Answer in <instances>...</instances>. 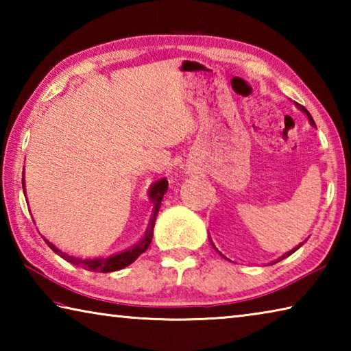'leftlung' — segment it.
<instances>
[{
	"mask_svg": "<svg viewBox=\"0 0 351 351\" xmlns=\"http://www.w3.org/2000/svg\"><path fill=\"white\" fill-rule=\"evenodd\" d=\"M297 108H300V111H304V112H305V114L308 116V119H310L311 125H313V127H316V123H314V121H313V117H311V114H310V112H308V111H306V108H305V106H302V105H299V104H297ZM212 246H213V245H212ZM300 246H302V243H300V245H299V246H297V247H294V249H293V251H289V252H287V254H285V255H283V257H282V258H278L277 261H280V260H283L285 257H289V255H291V254H293V252H295V251H297V249H299ZM213 247H215V246H213ZM215 249H217V247H215ZM217 251H218V249H217ZM219 255H221V257H224V255H223L221 252H219ZM224 258H226V257H224ZM228 260H229V258H228ZM277 261H274V263H277Z\"/></svg>",
	"mask_w": 351,
	"mask_h": 351,
	"instance_id": "obj_1",
	"label": "left lung"
}]
</instances>
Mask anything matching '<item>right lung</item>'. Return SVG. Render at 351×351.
<instances>
[{
    "instance_id": "1",
    "label": "right lung",
    "mask_w": 351,
    "mask_h": 351,
    "mask_svg": "<svg viewBox=\"0 0 351 351\" xmlns=\"http://www.w3.org/2000/svg\"><path fill=\"white\" fill-rule=\"evenodd\" d=\"M23 189H25V180H23ZM167 189H169V182H167V180H165V178L156 181L150 187V192H148V195H150V199L153 203V215H152V219H150V226H148L144 239H142L139 243H136V245H133L132 247L125 249V251L108 255V257L82 258V257H73V255H68L66 252H62L60 249H58L56 245H52L49 240L45 239V241L47 243V246H49L56 254L60 255L62 258H64L66 261H69V263H73L75 266H80V268L86 269V271L112 272V271L123 269L125 266L132 265L133 261L138 258L142 252H145L148 246H150L152 239H153L154 221H156L159 207H161V201L164 198V193L167 192Z\"/></svg>"
}]
</instances>
